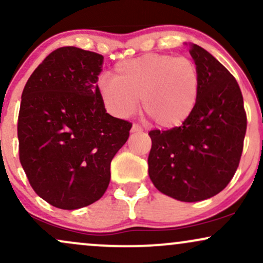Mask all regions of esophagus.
Listing matches in <instances>:
<instances>
[{
	"label": "esophagus",
	"mask_w": 263,
	"mask_h": 263,
	"mask_svg": "<svg viewBox=\"0 0 263 263\" xmlns=\"http://www.w3.org/2000/svg\"><path fill=\"white\" fill-rule=\"evenodd\" d=\"M142 131H143V129H142L140 125H137V123H134V125H132L131 132H134V134H141Z\"/></svg>",
	"instance_id": "esophagus-1"
}]
</instances>
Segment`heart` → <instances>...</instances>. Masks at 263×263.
Listing matches in <instances>:
<instances>
[{
    "instance_id": "obj_1",
    "label": "heart",
    "mask_w": 263,
    "mask_h": 263,
    "mask_svg": "<svg viewBox=\"0 0 263 263\" xmlns=\"http://www.w3.org/2000/svg\"><path fill=\"white\" fill-rule=\"evenodd\" d=\"M200 91L198 66L185 57L146 54L119 63L112 80H102L99 92L115 116H132L141 99L143 112L163 128L183 125L193 114Z\"/></svg>"
}]
</instances>
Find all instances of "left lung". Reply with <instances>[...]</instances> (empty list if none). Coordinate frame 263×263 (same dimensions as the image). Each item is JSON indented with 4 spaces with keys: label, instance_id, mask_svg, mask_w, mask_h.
<instances>
[{
    "label": "left lung",
    "instance_id": "left-lung-1",
    "mask_svg": "<svg viewBox=\"0 0 263 263\" xmlns=\"http://www.w3.org/2000/svg\"><path fill=\"white\" fill-rule=\"evenodd\" d=\"M190 55L200 74L193 114L179 127L149 132L148 174L159 192L180 201L209 199L230 183L240 163L247 119L236 79L197 44Z\"/></svg>",
    "mask_w": 263,
    "mask_h": 263
}]
</instances>
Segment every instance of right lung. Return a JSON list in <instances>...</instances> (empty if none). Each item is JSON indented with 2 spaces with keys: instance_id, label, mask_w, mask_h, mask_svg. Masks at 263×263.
<instances>
[{
  "instance_id": "obj_1",
  "label": "right lung",
  "mask_w": 263,
  "mask_h": 263,
  "mask_svg": "<svg viewBox=\"0 0 263 263\" xmlns=\"http://www.w3.org/2000/svg\"><path fill=\"white\" fill-rule=\"evenodd\" d=\"M102 63L98 53L58 48L23 89L21 164L33 190L59 209H80L104 195L111 161L132 127L106 112L98 86Z\"/></svg>"
}]
</instances>
